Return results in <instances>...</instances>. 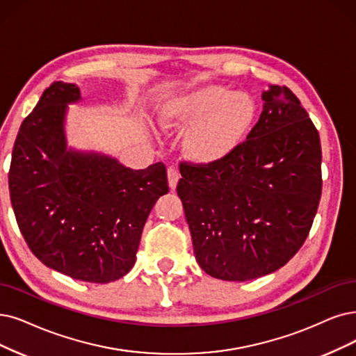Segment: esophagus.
<instances>
[{
    "instance_id": "34e87169",
    "label": "esophagus",
    "mask_w": 356,
    "mask_h": 356,
    "mask_svg": "<svg viewBox=\"0 0 356 356\" xmlns=\"http://www.w3.org/2000/svg\"><path fill=\"white\" fill-rule=\"evenodd\" d=\"M179 179V172L175 168H168V182H169V187L170 190H175L177 184Z\"/></svg>"
}]
</instances>
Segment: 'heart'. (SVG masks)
I'll list each match as a JSON object with an SVG mask.
<instances>
[{
	"label": "heart",
	"mask_w": 356,
	"mask_h": 356,
	"mask_svg": "<svg viewBox=\"0 0 356 356\" xmlns=\"http://www.w3.org/2000/svg\"><path fill=\"white\" fill-rule=\"evenodd\" d=\"M257 118L259 105L251 95L213 83L165 99L158 111L161 129L186 133L184 153L200 165H215L231 156Z\"/></svg>",
	"instance_id": "obj_1"
}]
</instances>
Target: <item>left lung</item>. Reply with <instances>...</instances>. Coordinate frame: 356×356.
I'll return each mask as SVG.
<instances>
[{"instance_id": "1", "label": "left lung", "mask_w": 356, "mask_h": 356, "mask_svg": "<svg viewBox=\"0 0 356 356\" xmlns=\"http://www.w3.org/2000/svg\"><path fill=\"white\" fill-rule=\"evenodd\" d=\"M259 122L222 162H182L177 193L195 260L216 279L276 272L305 243L321 197L318 131L298 97L270 84Z\"/></svg>"}]
</instances>
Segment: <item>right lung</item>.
<instances>
[{
    "label": "right lung",
    "instance_id": "add662e5",
    "mask_svg": "<svg viewBox=\"0 0 356 356\" xmlns=\"http://www.w3.org/2000/svg\"><path fill=\"white\" fill-rule=\"evenodd\" d=\"M80 101L76 84L55 81L22 122L8 172L11 206L45 266L109 283L136 263L149 213L169 191L166 168L131 169L109 154L68 147V105Z\"/></svg>",
    "mask_w": 356,
    "mask_h": 356
}]
</instances>
